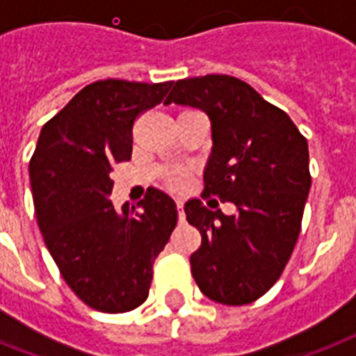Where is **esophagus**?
I'll list each match as a JSON object with an SVG mask.
<instances>
[{
    "mask_svg": "<svg viewBox=\"0 0 356 356\" xmlns=\"http://www.w3.org/2000/svg\"><path fill=\"white\" fill-rule=\"evenodd\" d=\"M183 200H177V209H179V223H183L184 222V211H183Z\"/></svg>",
    "mask_w": 356,
    "mask_h": 356,
    "instance_id": "esophagus-1",
    "label": "esophagus"
}]
</instances>
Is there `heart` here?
Returning <instances> with one entry per match:
<instances>
[{"label":"heart","instance_id":"obj_1","mask_svg":"<svg viewBox=\"0 0 356 356\" xmlns=\"http://www.w3.org/2000/svg\"><path fill=\"white\" fill-rule=\"evenodd\" d=\"M168 183L172 184L173 188H183L184 184H186V173L175 170V172L170 173V177H168Z\"/></svg>","mask_w":356,"mask_h":356}]
</instances>
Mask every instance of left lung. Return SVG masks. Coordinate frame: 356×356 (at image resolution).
Segmentation results:
<instances>
[{"label": "left lung", "instance_id": "obj_1", "mask_svg": "<svg viewBox=\"0 0 356 356\" xmlns=\"http://www.w3.org/2000/svg\"><path fill=\"white\" fill-rule=\"evenodd\" d=\"M197 107L212 123V153L203 200L231 201L236 214L184 205L201 233L190 257L192 275L207 298L240 307L262 298L292 257L309 195V144L284 111L231 75L181 79L164 105Z\"/></svg>", "mask_w": 356, "mask_h": 356}]
</instances>
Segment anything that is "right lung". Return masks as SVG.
Here are the masks:
<instances>
[{
	"mask_svg": "<svg viewBox=\"0 0 356 356\" xmlns=\"http://www.w3.org/2000/svg\"><path fill=\"white\" fill-rule=\"evenodd\" d=\"M172 81L86 85L42 127L29 161L35 214L60 275L90 309L129 312L149 296L153 264L177 225L168 194L116 211V162L133 155V123L162 103Z\"/></svg>",
	"mask_w": 356,
	"mask_h": 356,
	"instance_id": "obj_1",
	"label": "right lung"
}]
</instances>
